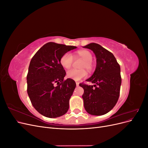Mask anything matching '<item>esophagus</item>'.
Wrapping results in <instances>:
<instances>
[{"label":"esophagus","instance_id":"obj_1","mask_svg":"<svg viewBox=\"0 0 148 148\" xmlns=\"http://www.w3.org/2000/svg\"><path fill=\"white\" fill-rule=\"evenodd\" d=\"M79 82H76V85H77V86H79Z\"/></svg>","mask_w":148,"mask_h":148}]
</instances>
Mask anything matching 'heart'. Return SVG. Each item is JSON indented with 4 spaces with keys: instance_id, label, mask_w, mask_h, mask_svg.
<instances>
[{
    "instance_id": "b5f03b06",
    "label": "heart",
    "mask_w": 148,
    "mask_h": 148,
    "mask_svg": "<svg viewBox=\"0 0 148 148\" xmlns=\"http://www.w3.org/2000/svg\"><path fill=\"white\" fill-rule=\"evenodd\" d=\"M77 54L84 60L82 68H85L88 70H91L92 69V53L87 50L79 51ZM73 62V56L70 52H67L61 57L60 64L65 69H69L72 65ZM66 75L69 78L72 79L75 81H79L87 76V72L83 69H71L67 71Z\"/></svg>"
}]
</instances>
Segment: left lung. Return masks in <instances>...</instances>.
<instances>
[{"label":"left lung","mask_w":148,"mask_h":148,"mask_svg":"<svg viewBox=\"0 0 148 148\" xmlns=\"http://www.w3.org/2000/svg\"><path fill=\"white\" fill-rule=\"evenodd\" d=\"M83 47L93 51L96 57L95 72L86 80L94 85L79 84L84 89V109L92 115H104L114 108L119 99L122 83L120 67L113 53L99 44L90 43Z\"/></svg>","instance_id":"1"}]
</instances>
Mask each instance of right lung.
<instances>
[{
  "label": "right lung",
  "instance_id": "right-lung-1",
  "mask_svg": "<svg viewBox=\"0 0 148 148\" xmlns=\"http://www.w3.org/2000/svg\"><path fill=\"white\" fill-rule=\"evenodd\" d=\"M76 48L47 42L30 62L26 77L28 95L34 109L46 117H60L69 109V100L76 83L70 78L64 79L66 72L60 59L65 53Z\"/></svg>",
  "mask_w": 148,
  "mask_h": 148
}]
</instances>
